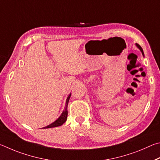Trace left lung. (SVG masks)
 Here are the masks:
<instances>
[{
	"instance_id": "obj_1",
	"label": "left lung",
	"mask_w": 160,
	"mask_h": 160,
	"mask_svg": "<svg viewBox=\"0 0 160 160\" xmlns=\"http://www.w3.org/2000/svg\"><path fill=\"white\" fill-rule=\"evenodd\" d=\"M136 47L138 48L140 50H141V52H142V55H143V57H144V52H143V50H142V48L141 47V46H140V45H138V43H136Z\"/></svg>"
}]
</instances>
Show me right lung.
I'll use <instances>...</instances> for the list:
<instances>
[{
  "label": "right lung",
  "mask_w": 160,
  "mask_h": 160,
  "mask_svg": "<svg viewBox=\"0 0 160 160\" xmlns=\"http://www.w3.org/2000/svg\"><path fill=\"white\" fill-rule=\"evenodd\" d=\"M70 97H71V93H70L68 96V97H67V98L66 100V103H65V108H64V110L62 112L61 115L54 122H52V124L48 125L46 127H45L42 128H49L60 127V126L62 125L64 123L67 121V114H68V112H67V106H68V102H69Z\"/></svg>",
  "instance_id": "add662e5"
}]
</instances>
